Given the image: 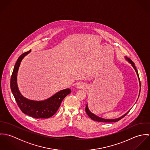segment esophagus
I'll list each match as a JSON object with an SVG mask.
<instances>
[{
    "mask_svg": "<svg viewBox=\"0 0 150 150\" xmlns=\"http://www.w3.org/2000/svg\"><path fill=\"white\" fill-rule=\"evenodd\" d=\"M77 88L79 89H84L86 88V86H84V84H83V83H80L77 85Z\"/></svg>",
    "mask_w": 150,
    "mask_h": 150,
    "instance_id": "1",
    "label": "esophagus"
}]
</instances>
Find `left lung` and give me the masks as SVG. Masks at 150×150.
<instances>
[{
	"label": "left lung",
	"instance_id": "8db88e82",
	"mask_svg": "<svg viewBox=\"0 0 150 150\" xmlns=\"http://www.w3.org/2000/svg\"><path fill=\"white\" fill-rule=\"evenodd\" d=\"M126 59H127L128 61L129 62L132 64V66H133V68L134 69V70H135V71H136V73H137V76H138V77H139V82H140V86H141L140 80L139 76V74H138V71H137V69H136V66H135V65H134V64L133 63V62L130 59L128 58L127 57H126ZM86 114H87V115H88L92 120H93V121H98V122H117V121H120V120H121L122 118H123L129 112V111L128 112H127L125 114H124V115H122V117H120L119 118L113 119V120H107V119H104V118H100V117H99L95 115V114H92V113L89 110V109H88V108L87 105H86Z\"/></svg>",
	"mask_w": 150,
	"mask_h": 150
}]
</instances>
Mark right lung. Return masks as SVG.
<instances>
[{"label":"right lung","mask_w":150,"mask_h":150,"mask_svg":"<svg viewBox=\"0 0 150 150\" xmlns=\"http://www.w3.org/2000/svg\"><path fill=\"white\" fill-rule=\"evenodd\" d=\"M30 51L23 53L15 64L10 80L11 90L18 107L23 113L35 118H48L56 113L62 100L71 92V91L70 89L62 90L43 101H35L24 98L18 90L17 76L22 59Z\"/></svg>","instance_id":"obj_1"}]
</instances>
